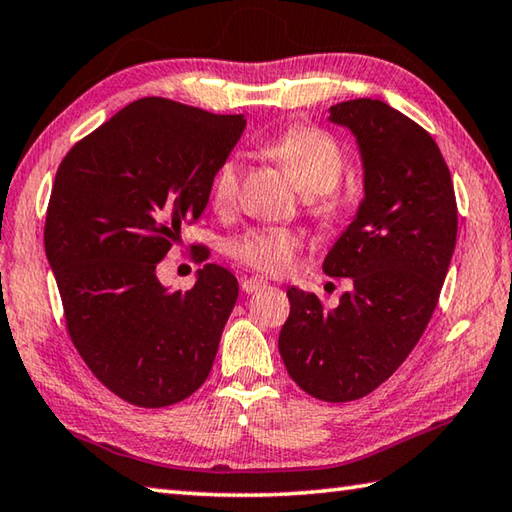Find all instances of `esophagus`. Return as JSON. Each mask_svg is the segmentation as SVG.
<instances>
[{"label": "esophagus", "mask_w": 512, "mask_h": 512, "mask_svg": "<svg viewBox=\"0 0 512 512\" xmlns=\"http://www.w3.org/2000/svg\"><path fill=\"white\" fill-rule=\"evenodd\" d=\"M266 286H268V282L264 280V277H244V280H241V291L244 293H257Z\"/></svg>", "instance_id": "obj_1"}]
</instances>
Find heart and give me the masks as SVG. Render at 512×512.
Returning a JSON list of instances; mask_svg holds the SVG:
<instances>
[{
    "label": "heart",
    "mask_w": 512,
    "mask_h": 512,
    "mask_svg": "<svg viewBox=\"0 0 512 512\" xmlns=\"http://www.w3.org/2000/svg\"><path fill=\"white\" fill-rule=\"evenodd\" d=\"M264 154L284 167L297 190L311 197L313 210L320 217H333L338 212V201L329 199L345 172V154L336 138L311 127H291L286 132L266 141ZM241 163L230 156L217 167L212 176V203L217 208H228L237 197ZM300 237L284 228H255L246 235L230 241V255L239 262L266 273H284L291 268Z\"/></svg>",
    "instance_id": "1"
}]
</instances>
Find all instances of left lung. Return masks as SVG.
Wrapping results in <instances>:
<instances>
[{
	"label": "left lung",
	"mask_w": 512,
	"mask_h": 512,
	"mask_svg": "<svg viewBox=\"0 0 512 512\" xmlns=\"http://www.w3.org/2000/svg\"><path fill=\"white\" fill-rule=\"evenodd\" d=\"M329 120L356 138L362 165V201L322 264L351 288L331 311L288 288L280 356L306 394L347 403L385 383L421 340L457 244V201L439 145L387 102H338Z\"/></svg>",
	"instance_id": "obj_1"
}]
</instances>
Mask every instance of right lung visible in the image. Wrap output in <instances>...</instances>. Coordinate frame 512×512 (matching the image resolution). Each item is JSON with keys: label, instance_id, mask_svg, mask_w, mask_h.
Here are the masks:
<instances>
[{"label": "right lung", "instance_id": "1", "mask_svg": "<svg viewBox=\"0 0 512 512\" xmlns=\"http://www.w3.org/2000/svg\"><path fill=\"white\" fill-rule=\"evenodd\" d=\"M244 127L241 114L141 98L73 145L55 174L44 250L69 336L127 403H179L210 374L235 275L206 264L190 291H172L156 266L203 215Z\"/></svg>", "mask_w": 512, "mask_h": 512}]
</instances>
